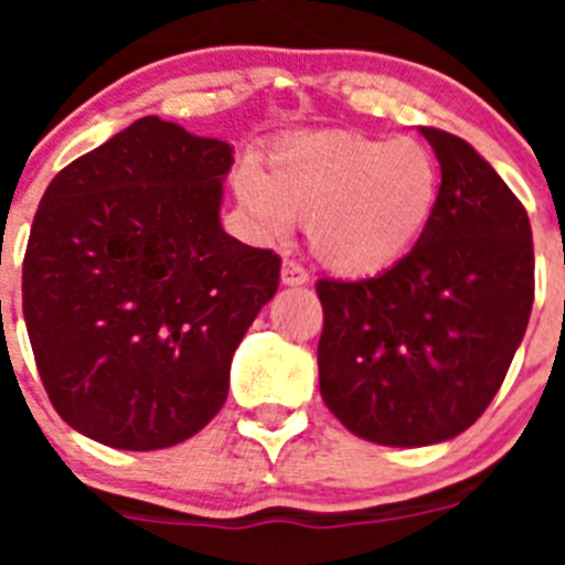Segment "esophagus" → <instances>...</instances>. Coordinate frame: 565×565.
Masks as SVG:
<instances>
[{
  "label": "esophagus",
  "mask_w": 565,
  "mask_h": 565,
  "mask_svg": "<svg viewBox=\"0 0 565 565\" xmlns=\"http://www.w3.org/2000/svg\"><path fill=\"white\" fill-rule=\"evenodd\" d=\"M308 282V271L294 259H286L282 263V286H306Z\"/></svg>",
  "instance_id": "obj_1"
}]
</instances>
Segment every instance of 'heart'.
Segmentation results:
<instances>
[{"label": "heart", "mask_w": 565, "mask_h": 565, "mask_svg": "<svg viewBox=\"0 0 565 565\" xmlns=\"http://www.w3.org/2000/svg\"><path fill=\"white\" fill-rule=\"evenodd\" d=\"M234 192L268 237L308 217L313 257L342 277L391 268L430 226L438 203L436 154L416 138L359 132L297 135L234 172Z\"/></svg>", "instance_id": "1"}]
</instances>
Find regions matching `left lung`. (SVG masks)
Instances as JSON below:
<instances>
[{"mask_svg":"<svg viewBox=\"0 0 565 565\" xmlns=\"http://www.w3.org/2000/svg\"><path fill=\"white\" fill-rule=\"evenodd\" d=\"M418 132L441 167L430 226L379 277L317 282L319 393L353 436L384 447H430L472 427L535 299L526 209L463 138Z\"/></svg>","mask_w":565,"mask_h":565,"instance_id":"8db88e82","label":"left lung"}]
</instances>
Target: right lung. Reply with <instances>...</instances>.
I'll list each match as a JSON object with an SVG mask.
<instances>
[{"instance_id": "1", "label": "right lung", "mask_w": 565, "mask_h": 565, "mask_svg": "<svg viewBox=\"0 0 565 565\" xmlns=\"http://www.w3.org/2000/svg\"><path fill=\"white\" fill-rule=\"evenodd\" d=\"M232 147L147 115L44 192L22 311L58 416L115 450L201 433L237 344L277 294L279 257L226 234Z\"/></svg>"}]
</instances>
